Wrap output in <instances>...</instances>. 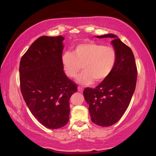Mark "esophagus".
Returning a JSON list of instances; mask_svg holds the SVG:
<instances>
[{
  "label": "esophagus",
  "mask_w": 156,
  "mask_h": 156,
  "mask_svg": "<svg viewBox=\"0 0 156 156\" xmlns=\"http://www.w3.org/2000/svg\"><path fill=\"white\" fill-rule=\"evenodd\" d=\"M77 89H78V91H80V92H82V91H84V89H83V88H82V87H78Z\"/></svg>",
  "instance_id": "obj_1"
}]
</instances>
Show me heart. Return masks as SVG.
Segmentation results:
<instances>
[{"instance_id":"heart-1","label":"heart","mask_w":156,"mask_h":156,"mask_svg":"<svg viewBox=\"0 0 156 156\" xmlns=\"http://www.w3.org/2000/svg\"><path fill=\"white\" fill-rule=\"evenodd\" d=\"M61 60L65 74L70 78H75L82 66L84 72L77 82L89 85L94 80L101 82L109 75L116 64V53L111 47L87 42L76 45L72 52L64 53Z\"/></svg>"}]
</instances>
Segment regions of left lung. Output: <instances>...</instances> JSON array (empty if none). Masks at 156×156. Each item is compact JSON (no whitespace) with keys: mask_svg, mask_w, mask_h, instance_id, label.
<instances>
[{"mask_svg":"<svg viewBox=\"0 0 156 156\" xmlns=\"http://www.w3.org/2000/svg\"><path fill=\"white\" fill-rule=\"evenodd\" d=\"M96 37L112 38L116 61L109 75L96 88L85 89L83 94L89 104L91 121L101 126H110L121 118L129 105L136 89L137 69L131 48L116 35Z\"/></svg>","mask_w":156,"mask_h":156,"instance_id":"1","label":"left lung"}]
</instances>
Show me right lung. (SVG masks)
Segmentation results:
<instances>
[{"mask_svg": "<svg viewBox=\"0 0 156 156\" xmlns=\"http://www.w3.org/2000/svg\"><path fill=\"white\" fill-rule=\"evenodd\" d=\"M65 37L42 36L31 44L20 62V90L29 110L44 126L57 129L69 119V99L77 91L64 72Z\"/></svg>", "mask_w": 156, "mask_h": 156, "instance_id": "1", "label": "right lung"}]
</instances>
